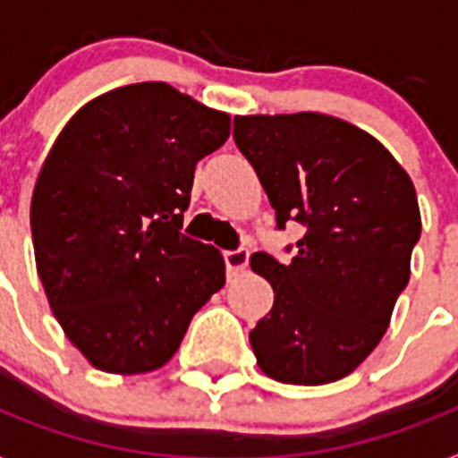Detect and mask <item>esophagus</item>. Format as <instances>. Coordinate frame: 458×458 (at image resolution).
<instances>
[{"label":"esophagus","mask_w":458,"mask_h":458,"mask_svg":"<svg viewBox=\"0 0 458 458\" xmlns=\"http://www.w3.org/2000/svg\"><path fill=\"white\" fill-rule=\"evenodd\" d=\"M225 267H228L230 275L242 273L249 263V251L247 249H235V251H225Z\"/></svg>","instance_id":"esophagus-1"}]
</instances>
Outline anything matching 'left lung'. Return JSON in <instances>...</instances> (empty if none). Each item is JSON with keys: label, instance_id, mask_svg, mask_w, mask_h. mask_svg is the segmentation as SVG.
Segmentation results:
<instances>
[{"label": "left lung", "instance_id": "8db88e82", "mask_svg": "<svg viewBox=\"0 0 458 458\" xmlns=\"http://www.w3.org/2000/svg\"><path fill=\"white\" fill-rule=\"evenodd\" d=\"M233 139L277 228H308L287 266L266 251L249 259L275 292L249 334L256 362L282 384H332L369 358L410 282L414 183L371 133L332 114H237Z\"/></svg>", "mask_w": 458, "mask_h": 458}]
</instances>
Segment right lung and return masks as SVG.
Wrapping results in <instances>:
<instances>
[{"instance_id":"obj_1","label":"right lung","mask_w":458,"mask_h":458,"mask_svg":"<svg viewBox=\"0 0 458 458\" xmlns=\"http://www.w3.org/2000/svg\"><path fill=\"white\" fill-rule=\"evenodd\" d=\"M228 136V113L140 81L89 100L51 145L30 204L37 273L96 369L165 367L225 284L221 251L181 228L195 165Z\"/></svg>"}]
</instances>
